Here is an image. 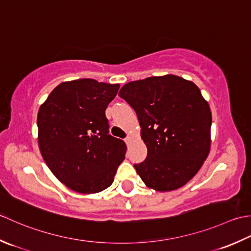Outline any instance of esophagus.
<instances>
[{"mask_svg":"<svg viewBox=\"0 0 251 251\" xmlns=\"http://www.w3.org/2000/svg\"><path fill=\"white\" fill-rule=\"evenodd\" d=\"M131 141H132V137L131 136H126V139H125V142H126V145H129L130 143H131Z\"/></svg>","mask_w":251,"mask_h":251,"instance_id":"obj_1","label":"esophagus"}]
</instances>
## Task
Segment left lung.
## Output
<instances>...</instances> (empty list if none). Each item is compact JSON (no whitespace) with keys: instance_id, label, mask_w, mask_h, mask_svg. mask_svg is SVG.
<instances>
[{"instance_id":"1","label":"left lung","mask_w":251,"mask_h":251,"mask_svg":"<svg viewBox=\"0 0 251 251\" xmlns=\"http://www.w3.org/2000/svg\"><path fill=\"white\" fill-rule=\"evenodd\" d=\"M119 96L136 112L147 157L134 168L148 187L173 191L196 175L210 151L211 111L201 90L167 75L132 81Z\"/></svg>"}]
</instances>
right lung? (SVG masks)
Wrapping results in <instances>:
<instances>
[{"label": "right lung", "instance_id": "1", "mask_svg": "<svg viewBox=\"0 0 251 251\" xmlns=\"http://www.w3.org/2000/svg\"><path fill=\"white\" fill-rule=\"evenodd\" d=\"M119 88L93 79L63 82L40 107V151L53 175L73 191H104L125 159V142L109 134L105 116Z\"/></svg>", "mask_w": 251, "mask_h": 251}]
</instances>
